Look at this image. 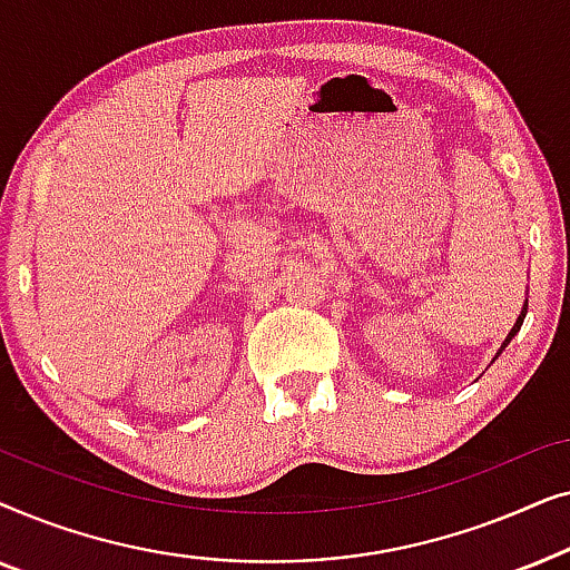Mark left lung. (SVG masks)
Returning a JSON list of instances; mask_svg holds the SVG:
<instances>
[{"label":"left lung","mask_w":570,"mask_h":570,"mask_svg":"<svg viewBox=\"0 0 570 570\" xmlns=\"http://www.w3.org/2000/svg\"><path fill=\"white\" fill-rule=\"evenodd\" d=\"M524 316H527V301H524V306H521V314H519V318H517V324H513V330H511L509 334H505V340L501 342V347H498V353H495V357H493V361H498V357H501V353H503V350H505V347H509V342H511L513 337H517V334H519V330H521V324H524Z\"/></svg>","instance_id":"1"}]
</instances>
